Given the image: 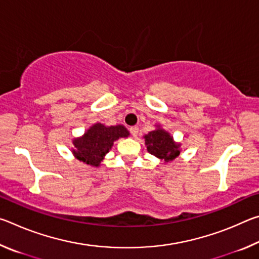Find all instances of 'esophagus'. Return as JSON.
Here are the masks:
<instances>
[{"mask_svg": "<svg viewBox=\"0 0 259 259\" xmlns=\"http://www.w3.org/2000/svg\"><path fill=\"white\" fill-rule=\"evenodd\" d=\"M129 131H130V134L134 136V137H137V135H138V131H139V129H138V126H130L129 128Z\"/></svg>", "mask_w": 259, "mask_h": 259, "instance_id": "1", "label": "esophagus"}]
</instances>
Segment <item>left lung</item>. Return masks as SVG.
I'll return each instance as SVG.
<instances>
[{
    "mask_svg": "<svg viewBox=\"0 0 259 259\" xmlns=\"http://www.w3.org/2000/svg\"><path fill=\"white\" fill-rule=\"evenodd\" d=\"M145 144L147 151L159 159L165 162L171 161L179 155V144L172 140V137L166 131L162 129H156L146 135Z\"/></svg>",
    "mask_w": 259,
    "mask_h": 259,
    "instance_id": "left-lung-1",
    "label": "left lung"
}]
</instances>
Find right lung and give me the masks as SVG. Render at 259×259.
Wrapping results in <instances>:
<instances>
[{"instance_id": "obj_1", "label": "right lung", "mask_w": 259, "mask_h": 259, "mask_svg": "<svg viewBox=\"0 0 259 259\" xmlns=\"http://www.w3.org/2000/svg\"><path fill=\"white\" fill-rule=\"evenodd\" d=\"M129 131L123 125L105 126L97 123L91 126L82 138L74 139L73 154L87 164L97 166L113 143L121 137H128Z\"/></svg>"}]
</instances>
